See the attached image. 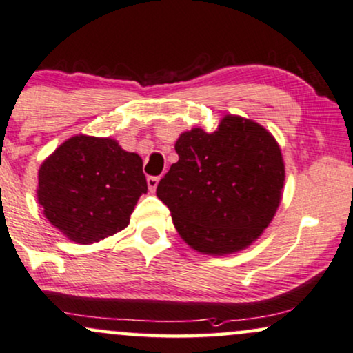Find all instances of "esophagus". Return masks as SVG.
I'll return each mask as SVG.
<instances>
[{
	"label": "esophagus",
	"mask_w": 353,
	"mask_h": 353,
	"mask_svg": "<svg viewBox=\"0 0 353 353\" xmlns=\"http://www.w3.org/2000/svg\"><path fill=\"white\" fill-rule=\"evenodd\" d=\"M158 184H159V177H156V176L148 177V188H150L151 192H154L156 188H158Z\"/></svg>",
	"instance_id": "obj_1"
}]
</instances>
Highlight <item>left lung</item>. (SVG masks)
Returning a JSON list of instances; mask_svg holds the SVG:
<instances>
[{
	"mask_svg": "<svg viewBox=\"0 0 353 353\" xmlns=\"http://www.w3.org/2000/svg\"><path fill=\"white\" fill-rule=\"evenodd\" d=\"M179 161L156 195L185 243L207 254L248 246L281 201L284 164L274 138L258 123L225 117L214 133L194 128L176 143Z\"/></svg>",
	"mask_w": 353,
	"mask_h": 353,
	"instance_id": "8db88e82",
	"label": "left lung"
}]
</instances>
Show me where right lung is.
I'll use <instances>...</instances> for the list:
<instances>
[{"label": "right lung", "instance_id": "add662e5", "mask_svg": "<svg viewBox=\"0 0 353 353\" xmlns=\"http://www.w3.org/2000/svg\"><path fill=\"white\" fill-rule=\"evenodd\" d=\"M146 192L141 158L108 138L74 136L39 169L37 201L46 217L82 245L123 230Z\"/></svg>", "mask_w": 353, "mask_h": 353}]
</instances>
